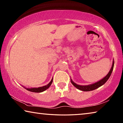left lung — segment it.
I'll list each match as a JSON object with an SVG mask.
<instances>
[{
	"instance_id": "1",
	"label": "left lung",
	"mask_w": 123,
	"mask_h": 123,
	"mask_svg": "<svg viewBox=\"0 0 123 123\" xmlns=\"http://www.w3.org/2000/svg\"><path fill=\"white\" fill-rule=\"evenodd\" d=\"M114 60H113V62H112V65L111 67V68L110 69L109 72L108 73V74L105 77H104V78L102 79L101 80H99V81L95 82V83H94V84H90L88 85H79L76 84V83H75L72 80V79L70 78L71 83L73 85V86L75 87H76L77 89H78L80 91H84V92H87V91H91L94 90V89L99 88V87H100L101 86H103V85L105 84L106 82L108 80V79H109L110 76H111L112 71H113V67H114Z\"/></svg>"
}]
</instances>
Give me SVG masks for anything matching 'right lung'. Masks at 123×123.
<instances>
[{
	"label": "right lung",
	"instance_id": "add662e5",
	"mask_svg": "<svg viewBox=\"0 0 123 123\" xmlns=\"http://www.w3.org/2000/svg\"><path fill=\"white\" fill-rule=\"evenodd\" d=\"M53 78H52L51 80L50 81L48 84L45 85V86H42V87H34V88H26V87H24L23 86H22L23 87H24V88H25L26 90H28L29 91L32 92H35V93H41L42 92L44 91L47 89L48 88H49V87L51 86V85L53 82Z\"/></svg>",
	"mask_w": 123,
	"mask_h": 123
}]
</instances>
